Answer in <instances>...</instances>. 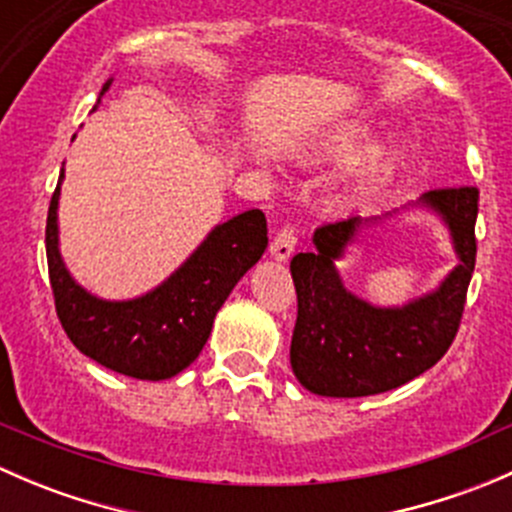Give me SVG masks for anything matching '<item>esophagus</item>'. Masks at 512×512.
I'll use <instances>...</instances> for the list:
<instances>
[{
    "instance_id": "esophagus-1",
    "label": "esophagus",
    "mask_w": 512,
    "mask_h": 512,
    "mask_svg": "<svg viewBox=\"0 0 512 512\" xmlns=\"http://www.w3.org/2000/svg\"><path fill=\"white\" fill-rule=\"evenodd\" d=\"M294 247H297V232H294L292 225H287V227H282V230L277 232L275 240H272L270 255L275 257L277 262H285L294 252Z\"/></svg>"
}]
</instances>
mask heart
Returning <instances> with one entry per match:
<instances>
[{
	"mask_svg": "<svg viewBox=\"0 0 512 512\" xmlns=\"http://www.w3.org/2000/svg\"><path fill=\"white\" fill-rule=\"evenodd\" d=\"M376 143L379 138L369 128H344V131L317 138L307 148V158L314 163H349V160H359L374 153Z\"/></svg>",
	"mask_w": 512,
	"mask_h": 512,
	"instance_id": "heart-1",
	"label": "heart"
}]
</instances>
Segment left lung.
<instances>
[{
  "mask_svg": "<svg viewBox=\"0 0 512 512\" xmlns=\"http://www.w3.org/2000/svg\"><path fill=\"white\" fill-rule=\"evenodd\" d=\"M436 215L451 235L458 265L431 292L401 304L376 307L344 287L337 260L359 232L379 218L352 215L314 230V250L289 262L297 289L289 364L307 391L356 399L396 389L431 369L451 347L461 324L466 292L476 267V188L428 190L416 203ZM391 210L386 215H394Z\"/></svg>",
  "mask_w": 512,
  "mask_h": 512,
  "instance_id": "obj_1",
  "label": "left lung"
}]
</instances>
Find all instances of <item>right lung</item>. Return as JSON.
Segmentation results:
<instances>
[{
	"label": "right lung",
	"instance_id": "right-lung-1",
	"mask_svg": "<svg viewBox=\"0 0 512 512\" xmlns=\"http://www.w3.org/2000/svg\"><path fill=\"white\" fill-rule=\"evenodd\" d=\"M111 84L113 79L103 84L101 96ZM61 183L64 168L46 218V260L61 327L81 354L116 374L141 381L173 379L198 359L227 294L265 252V213L245 210L215 225L193 255L151 292L103 299L81 287L61 257Z\"/></svg>",
	"mask_w": 512,
	"mask_h": 512
}]
</instances>
